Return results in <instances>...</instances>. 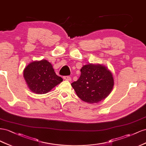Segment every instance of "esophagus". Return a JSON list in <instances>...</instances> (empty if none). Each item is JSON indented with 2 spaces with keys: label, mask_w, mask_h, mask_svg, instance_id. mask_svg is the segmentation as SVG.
Returning <instances> with one entry per match:
<instances>
[{
  "label": "esophagus",
  "mask_w": 146,
  "mask_h": 146,
  "mask_svg": "<svg viewBox=\"0 0 146 146\" xmlns=\"http://www.w3.org/2000/svg\"><path fill=\"white\" fill-rule=\"evenodd\" d=\"M63 78L65 80H67V81H72V78H71V77L69 76H65L63 77Z\"/></svg>",
  "instance_id": "34e87169"
}]
</instances>
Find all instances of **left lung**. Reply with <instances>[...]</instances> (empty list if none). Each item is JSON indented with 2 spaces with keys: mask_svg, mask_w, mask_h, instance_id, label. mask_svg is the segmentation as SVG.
Returning a JSON list of instances; mask_svg holds the SVG:
<instances>
[{
  "mask_svg": "<svg viewBox=\"0 0 146 146\" xmlns=\"http://www.w3.org/2000/svg\"><path fill=\"white\" fill-rule=\"evenodd\" d=\"M71 85L82 101L97 103L110 94L114 79L106 66L90 64L82 66L80 78Z\"/></svg>",
  "mask_w": 146,
  "mask_h": 146,
  "instance_id": "left-lung-1",
  "label": "left lung"
}]
</instances>
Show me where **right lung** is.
<instances>
[{
    "label": "right lung",
    "mask_w": 146,
    "mask_h": 146,
    "mask_svg": "<svg viewBox=\"0 0 146 146\" xmlns=\"http://www.w3.org/2000/svg\"><path fill=\"white\" fill-rule=\"evenodd\" d=\"M23 75L29 89L37 94L48 93L63 81L46 60L31 62L24 68Z\"/></svg>",
    "instance_id": "add662e5"
}]
</instances>
